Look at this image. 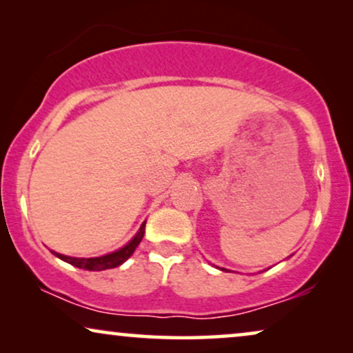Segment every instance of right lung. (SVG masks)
Here are the masks:
<instances>
[{"label": "right lung", "mask_w": 353, "mask_h": 353, "mask_svg": "<svg viewBox=\"0 0 353 353\" xmlns=\"http://www.w3.org/2000/svg\"><path fill=\"white\" fill-rule=\"evenodd\" d=\"M144 226H146V221L141 225V228L137 233V236L130 241L127 245H123L122 249H119L117 252L103 255V257H94V259H77V257H67V255L52 252L56 257H59L64 262L74 265L77 268H83V270H90V272H101V270H108V268H115L119 265H122L125 260L132 257V254L134 252V249L138 248V244L141 243L143 236H144Z\"/></svg>", "instance_id": "add662e5"}]
</instances>
